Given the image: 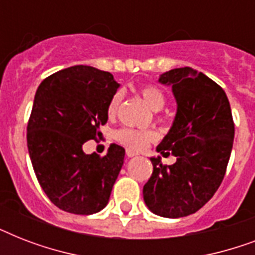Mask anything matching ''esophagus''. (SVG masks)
<instances>
[{
	"instance_id": "esophagus-1",
	"label": "esophagus",
	"mask_w": 255,
	"mask_h": 255,
	"mask_svg": "<svg viewBox=\"0 0 255 255\" xmlns=\"http://www.w3.org/2000/svg\"><path fill=\"white\" fill-rule=\"evenodd\" d=\"M126 155H127V157H135V156H137L139 153L135 151H132V149H127V151H126Z\"/></svg>"
}]
</instances>
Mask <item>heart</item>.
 Instances as JSON below:
<instances>
[{"mask_svg": "<svg viewBox=\"0 0 255 255\" xmlns=\"http://www.w3.org/2000/svg\"><path fill=\"white\" fill-rule=\"evenodd\" d=\"M140 94H141V98L144 99L145 104L151 108L152 111H160L165 104L164 94L160 91L159 88L153 87V86H145L140 90ZM120 100H122V95L119 92L111 98L107 106V114L110 118L116 115V112L119 110ZM115 137L118 141H120L124 145L139 149L153 139V133L149 131L133 129V128H122L116 132Z\"/></svg>", "mask_w": 255, "mask_h": 255, "instance_id": "1", "label": "heart"}]
</instances>
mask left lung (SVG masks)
Returning a JSON list of instances; mask_svg holds the SVG:
<instances>
[{
	"instance_id": "8db88e82",
	"label": "left lung",
	"mask_w": 255,
	"mask_h": 255,
	"mask_svg": "<svg viewBox=\"0 0 255 255\" xmlns=\"http://www.w3.org/2000/svg\"><path fill=\"white\" fill-rule=\"evenodd\" d=\"M159 83L172 88L177 110L156 149L173 155L176 163L163 165L159 156L151 157L153 172L143 188L144 202L161 217H185L221 185L233 148V116L225 91L205 74L173 69L161 74Z\"/></svg>"
}]
</instances>
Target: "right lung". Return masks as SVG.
Returning a JSON list of instances; mask_svg holds the SVG:
<instances>
[{"label":"right lung","instance_id":"obj_1","mask_svg":"<svg viewBox=\"0 0 255 255\" xmlns=\"http://www.w3.org/2000/svg\"><path fill=\"white\" fill-rule=\"evenodd\" d=\"M120 85L91 66L61 70L42 81L27 124V149L50 201L74 214H94L108 204L124 163L123 147L87 155L83 144L102 135L107 106Z\"/></svg>","mask_w":255,"mask_h":255}]
</instances>
